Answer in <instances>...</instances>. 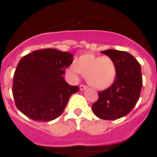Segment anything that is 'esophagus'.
Returning a JSON list of instances; mask_svg holds the SVG:
<instances>
[{"mask_svg":"<svg viewBox=\"0 0 157 157\" xmlns=\"http://www.w3.org/2000/svg\"><path fill=\"white\" fill-rule=\"evenodd\" d=\"M79 88H80L81 91H83V90H85L88 88V86L85 85H81L80 87H79Z\"/></svg>","mask_w":157,"mask_h":157,"instance_id":"34e87169","label":"esophagus"}]
</instances>
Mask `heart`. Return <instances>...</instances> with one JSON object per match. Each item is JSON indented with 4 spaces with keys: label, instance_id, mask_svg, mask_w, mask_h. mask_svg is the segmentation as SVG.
<instances>
[{
    "label": "heart",
    "instance_id": "obj_1",
    "mask_svg": "<svg viewBox=\"0 0 157 157\" xmlns=\"http://www.w3.org/2000/svg\"><path fill=\"white\" fill-rule=\"evenodd\" d=\"M69 72L72 75L81 73L85 75L88 85L96 89L104 90L114 84L117 66L111 57L87 53L75 60L69 68Z\"/></svg>",
    "mask_w": 157,
    "mask_h": 157
}]
</instances>
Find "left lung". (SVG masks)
Returning <instances> with one entry per match:
<instances>
[{
    "label": "left lung",
    "instance_id": "left-lung-1",
    "mask_svg": "<svg viewBox=\"0 0 157 157\" xmlns=\"http://www.w3.org/2000/svg\"><path fill=\"white\" fill-rule=\"evenodd\" d=\"M101 53L111 57L117 66L114 84L98 91V99L91 106L93 113L103 120H116L129 114L138 101L142 88L141 67L125 51L108 49Z\"/></svg>",
    "mask_w": 157,
    "mask_h": 157
}]
</instances>
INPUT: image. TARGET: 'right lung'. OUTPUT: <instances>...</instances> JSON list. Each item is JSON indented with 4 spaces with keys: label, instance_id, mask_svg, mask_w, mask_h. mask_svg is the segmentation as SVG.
<instances>
[{
    "label": "right lung",
    "instance_id": "right-lung-1",
    "mask_svg": "<svg viewBox=\"0 0 157 157\" xmlns=\"http://www.w3.org/2000/svg\"><path fill=\"white\" fill-rule=\"evenodd\" d=\"M73 56L56 49L36 50L20 60L12 93L21 113L33 121H50L61 115L70 96L79 90L62 76Z\"/></svg>",
    "mask_w": 157,
    "mask_h": 157
}]
</instances>
